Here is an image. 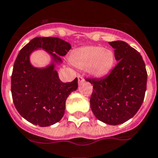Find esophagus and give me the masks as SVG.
<instances>
[{"label":"esophagus","mask_w":158,"mask_h":158,"mask_svg":"<svg viewBox=\"0 0 158 158\" xmlns=\"http://www.w3.org/2000/svg\"><path fill=\"white\" fill-rule=\"evenodd\" d=\"M78 81H79V84H81L82 82H84V78L82 76H78Z\"/></svg>","instance_id":"1"}]
</instances>
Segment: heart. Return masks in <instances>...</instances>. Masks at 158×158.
I'll return each instance as SVG.
<instances>
[{
  "label": "heart",
  "mask_w": 158,
  "mask_h": 158,
  "mask_svg": "<svg viewBox=\"0 0 158 158\" xmlns=\"http://www.w3.org/2000/svg\"><path fill=\"white\" fill-rule=\"evenodd\" d=\"M70 62L75 67L88 69L93 76L102 78L113 69L115 63V55L111 50L102 46H84L75 50L71 55Z\"/></svg>",
  "instance_id": "1"
}]
</instances>
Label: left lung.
Here are the masks:
<instances>
[{
  "instance_id": "8db88e82",
  "label": "left lung",
  "mask_w": 158,
  "mask_h": 158,
  "mask_svg": "<svg viewBox=\"0 0 158 158\" xmlns=\"http://www.w3.org/2000/svg\"><path fill=\"white\" fill-rule=\"evenodd\" d=\"M117 64L103 79H89L93 84L90 107L101 122L118 125L134 116L144 99L147 89L146 66L142 55L122 40L109 42Z\"/></svg>"
}]
</instances>
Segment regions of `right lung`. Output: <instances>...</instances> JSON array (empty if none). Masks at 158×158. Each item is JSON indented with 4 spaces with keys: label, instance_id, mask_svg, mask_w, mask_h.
Instances as JSON below:
<instances>
[{
    "label": "right lung",
    "instance_id": "add662e5",
    "mask_svg": "<svg viewBox=\"0 0 158 158\" xmlns=\"http://www.w3.org/2000/svg\"><path fill=\"white\" fill-rule=\"evenodd\" d=\"M70 44L57 37H35L23 47L14 64L11 75L13 102L19 114L28 122L48 127L62 118L69 95L78 89V79L63 83L55 67L62 63ZM43 49L52 62L42 68L30 63L31 54Z\"/></svg>",
    "mask_w": 158,
    "mask_h": 158
}]
</instances>
